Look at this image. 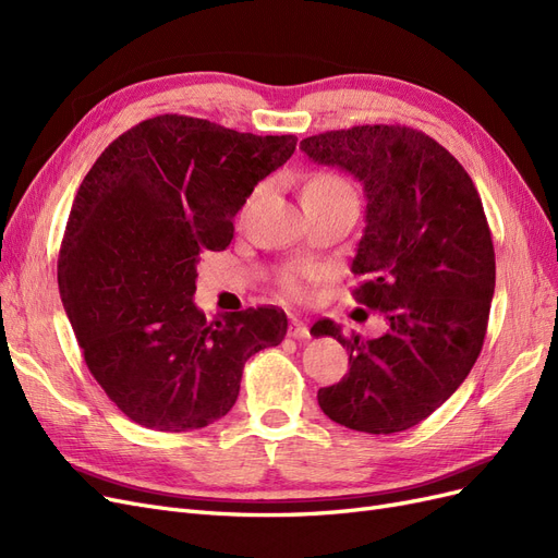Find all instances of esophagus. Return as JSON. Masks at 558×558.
<instances>
[{
  "label": "esophagus",
  "instance_id": "obj_1",
  "mask_svg": "<svg viewBox=\"0 0 558 558\" xmlns=\"http://www.w3.org/2000/svg\"><path fill=\"white\" fill-rule=\"evenodd\" d=\"M289 337H293V340H310V326L305 324V320L293 318L289 326Z\"/></svg>",
  "mask_w": 558,
  "mask_h": 558
}]
</instances>
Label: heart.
Here are the masks:
<instances>
[{"mask_svg": "<svg viewBox=\"0 0 558 558\" xmlns=\"http://www.w3.org/2000/svg\"><path fill=\"white\" fill-rule=\"evenodd\" d=\"M337 195H353V191L344 179L335 177V174H316L305 189V199L337 197ZM320 275L324 272H320V267H316V265H293L281 275V289L286 295L302 298L307 293V283L318 279Z\"/></svg>", "mask_w": 558, "mask_h": 558, "instance_id": "heart-1", "label": "heart"}]
</instances>
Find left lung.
Segmentation results:
<instances>
[{"mask_svg":"<svg viewBox=\"0 0 558 558\" xmlns=\"http://www.w3.org/2000/svg\"><path fill=\"white\" fill-rule=\"evenodd\" d=\"M300 148L363 183L353 298L386 318L375 340L316 320L312 332L349 353V373L318 388V404L351 430H408L463 384L484 344L496 256L480 193L445 146L404 125L330 130Z\"/></svg>","mask_w":558,"mask_h":558,"instance_id":"left-lung-1","label":"left lung"}]
</instances>
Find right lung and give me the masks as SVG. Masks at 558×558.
<instances>
[{"mask_svg":"<svg viewBox=\"0 0 558 558\" xmlns=\"http://www.w3.org/2000/svg\"><path fill=\"white\" fill-rule=\"evenodd\" d=\"M295 144L165 113L113 140L83 179L60 246V298L90 375L134 424H214L238 400L244 363L283 340L279 307L207 320L193 295L202 253L230 244L232 218Z\"/></svg>","mask_w":558,"mask_h":558,"instance_id":"add662e5","label":"right lung"}]
</instances>
